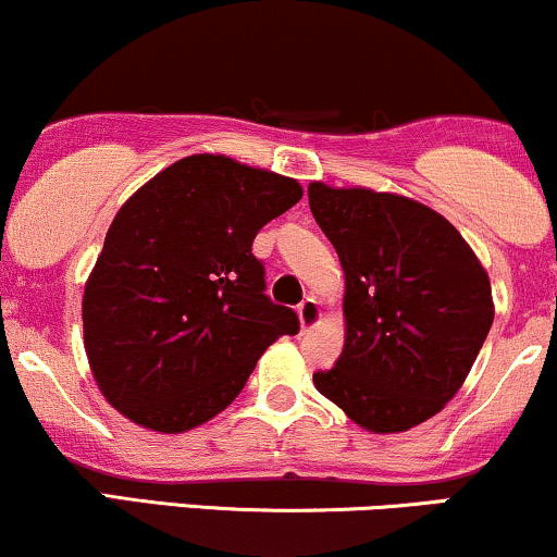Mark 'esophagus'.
Here are the masks:
<instances>
[{"instance_id":"34e87169","label":"esophagus","mask_w":557,"mask_h":557,"mask_svg":"<svg viewBox=\"0 0 557 557\" xmlns=\"http://www.w3.org/2000/svg\"><path fill=\"white\" fill-rule=\"evenodd\" d=\"M298 319H300V326L304 330H313V326L321 321V306L317 298H306L304 304L298 306Z\"/></svg>"}]
</instances>
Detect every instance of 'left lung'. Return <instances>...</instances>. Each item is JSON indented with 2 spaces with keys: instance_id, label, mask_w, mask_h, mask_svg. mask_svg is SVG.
Segmentation results:
<instances>
[{
  "instance_id": "left-lung-1",
  "label": "left lung",
  "mask_w": 557,
  "mask_h": 557,
  "mask_svg": "<svg viewBox=\"0 0 557 557\" xmlns=\"http://www.w3.org/2000/svg\"><path fill=\"white\" fill-rule=\"evenodd\" d=\"M308 205L345 270V347L313 386L363 431H410L465 384L495 317L491 277L410 197L311 181Z\"/></svg>"
}]
</instances>
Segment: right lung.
<instances>
[{
	"label": "right lung",
	"mask_w": 557,
	"mask_h": 557,
	"mask_svg": "<svg viewBox=\"0 0 557 557\" xmlns=\"http://www.w3.org/2000/svg\"><path fill=\"white\" fill-rule=\"evenodd\" d=\"M296 178L227 156L181 158L116 212L85 283L92 379L156 433H186L238 397L261 352L298 317L264 296L257 233L290 210Z\"/></svg>",
	"instance_id": "obj_1"
}]
</instances>
